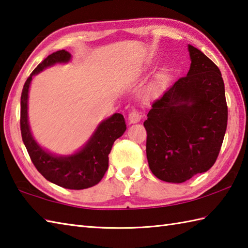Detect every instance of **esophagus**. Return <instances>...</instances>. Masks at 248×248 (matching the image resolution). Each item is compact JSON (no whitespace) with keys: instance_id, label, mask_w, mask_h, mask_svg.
Returning a JSON list of instances; mask_svg holds the SVG:
<instances>
[{"instance_id":"obj_1","label":"esophagus","mask_w":248,"mask_h":248,"mask_svg":"<svg viewBox=\"0 0 248 248\" xmlns=\"http://www.w3.org/2000/svg\"><path fill=\"white\" fill-rule=\"evenodd\" d=\"M140 118H142V115H140V113L138 109L131 110L130 113H129V116H128V119H129V123L130 124L138 123V121L140 120Z\"/></svg>"}]
</instances>
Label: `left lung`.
Instances as JSON below:
<instances>
[{"label":"left lung","mask_w":248,"mask_h":248,"mask_svg":"<svg viewBox=\"0 0 248 248\" xmlns=\"http://www.w3.org/2000/svg\"><path fill=\"white\" fill-rule=\"evenodd\" d=\"M188 50V74L153 102L144 121L149 169L168 183H184L214 166L227 129L221 73L198 48Z\"/></svg>","instance_id":"obj_1"}]
</instances>
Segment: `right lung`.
Here are the masks:
<instances>
[{
	"instance_id": "right-lung-1",
	"label": "right lung",
	"mask_w": 248,
	"mask_h": 248,
	"mask_svg": "<svg viewBox=\"0 0 248 248\" xmlns=\"http://www.w3.org/2000/svg\"><path fill=\"white\" fill-rule=\"evenodd\" d=\"M71 53L58 50L44 59L24 82L20 102V130L29 156L37 171L56 185L80 190L92 187L103 178L108 169V155L116 140L125 131L124 118L116 113L99 124L95 132L78 153L58 157L46 152L33 139L28 121V93L32 77L58 62H67Z\"/></svg>"
}]
</instances>
